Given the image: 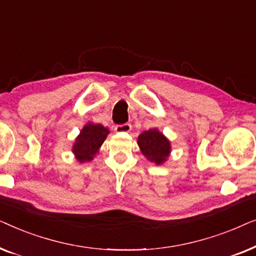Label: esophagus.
Returning <instances> with one entry per match:
<instances>
[{"instance_id":"1","label":"esophagus","mask_w":256,"mask_h":256,"mask_svg":"<svg viewBox=\"0 0 256 256\" xmlns=\"http://www.w3.org/2000/svg\"><path fill=\"white\" fill-rule=\"evenodd\" d=\"M132 130V124H118L115 127V132H128Z\"/></svg>"}]
</instances>
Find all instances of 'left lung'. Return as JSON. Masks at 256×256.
<instances>
[{"mask_svg":"<svg viewBox=\"0 0 256 256\" xmlns=\"http://www.w3.org/2000/svg\"><path fill=\"white\" fill-rule=\"evenodd\" d=\"M138 144L142 155L156 166H162L169 158L171 154V143L169 138L157 128L144 130L138 135Z\"/></svg>","mask_w":256,"mask_h":256,"instance_id":"1","label":"left lung"}]
</instances>
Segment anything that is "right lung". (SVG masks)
<instances>
[{
    "label": "right lung",
    "instance_id": "right-lung-1",
    "mask_svg": "<svg viewBox=\"0 0 256 256\" xmlns=\"http://www.w3.org/2000/svg\"><path fill=\"white\" fill-rule=\"evenodd\" d=\"M108 134H110V129L104 127L102 124L87 122L72 146L74 158L80 164L94 160V157L99 154L101 146L107 138Z\"/></svg>",
    "mask_w": 256,
    "mask_h": 256
}]
</instances>
